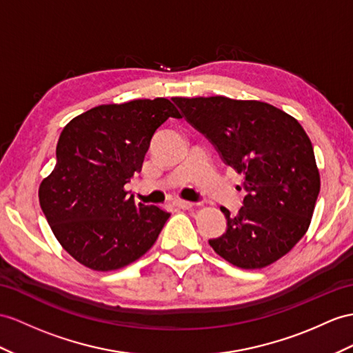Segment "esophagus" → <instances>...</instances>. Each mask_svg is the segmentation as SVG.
Returning <instances> with one entry per match:
<instances>
[{"label":"esophagus","instance_id":"esophagus-1","mask_svg":"<svg viewBox=\"0 0 353 353\" xmlns=\"http://www.w3.org/2000/svg\"><path fill=\"white\" fill-rule=\"evenodd\" d=\"M174 205H175V206H178V208H181V210H190L192 206H193V203H192V202H188V201H183V199L174 201Z\"/></svg>","mask_w":353,"mask_h":353}]
</instances>
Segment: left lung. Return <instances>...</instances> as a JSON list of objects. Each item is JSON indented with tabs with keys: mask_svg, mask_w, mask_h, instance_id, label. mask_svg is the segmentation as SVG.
Masks as SVG:
<instances>
[{
	"mask_svg": "<svg viewBox=\"0 0 353 353\" xmlns=\"http://www.w3.org/2000/svg\"><path fill=\"white\" fill-rule=\"evenodd\" d=\"M187 121L243 175L235 216L221 206L226 234L210 245L229 263L261 270L286 256L312 223L321 175L310 137L281 109L257 100L174 97Z\"/></svg>",
	"mask_w": 353,
	"mask_h": 353,
	"instance_id": "1",
	"label": "left lung"
}]
</instances>
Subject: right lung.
Returning <instances> with one entry per match:
<instances>
[{"label": "right lung", "instance_id": "obj_1", "mask_svg": "<svg viewBox=\"0 0 353 353\" xmlns=\"http://www.w3.org/2000/svg\"><path fill=\"white\" fill-rule=\"evenodd\" d=\"M170 117L181 118L170 100L143 99L96 106L63 128L39 201L58 243L81 265L115 271L157 241L170 212L134 203L124 185L141 172L152 134Z\"/></svg>", "mask_w": 353, "mask_h": 353}]
</instances>
